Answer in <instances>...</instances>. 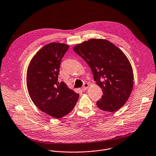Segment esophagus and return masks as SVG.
I'll use <instances>...</instances> for the list:
<instances>
[{
	"label": "esophagus",
	"mask_w": 156,
	"mask_h": 156,
	"mask_svg": "<svg viewBox=\"0 0 156 156\" xmlns=\"http://www.w3.org/2000/svg\"><path fill=\"white\" fill-rule=\"evenodd\" d=\"M88 87H89V84H88V83H84V84H83V87H82V90H83V91H85L87 89Z\"/></svg>",
	"instance_id": "1"
}]
</instances>
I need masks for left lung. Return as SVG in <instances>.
I'll list each match as a JSON object with an SVG mask.
<instances>
[{"label": "left lung", "instance_id": "8db88e82", "mask_svg": "<svg viewBox=\"0 0 156 156\" xmlns=\"http://www.w3.org/2000/svg\"><path fill=\"white\" fill-rule=\"evenodd\" d=\"M89 66L103 95L97 101L100 109L114 112L128 101L133 87L131 64L125 53L106 39H90L73 48Z\"/></svg>", "mask_w": 156, "mask_h": 156}]
</instances>
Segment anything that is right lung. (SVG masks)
Listing matches in <instances>:
<instances>
[{"label": "right lung", "instance_id": "obj_1", "mask_svg": "<svg viewBox=\"0 0 156 156\" xmlns=\"http://www.w3.org/2000/svg\"><path fill=\"white\" fill-rule=\"evenodd\" d=\"M69 48L63 43L51 42L32 58L27 72L29 95L41 111L61 119L74 108L79 94L64 82L58 81L61 59Z\"/></svg>", "mask_w": 156, "mask_h": 156}]
</instances>
